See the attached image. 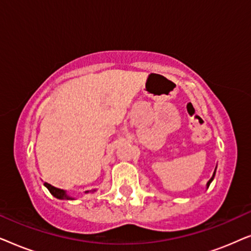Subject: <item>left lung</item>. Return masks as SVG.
Returning a JSON list of instances; mask_svg holds the SVG:
<instances>
[{"label": "left lung", "mask_w": 251, "mask_h": 251, "mask_svg": "<svg viewBox=\"0 0 251 251\" xmlns=\"http://www.w3.org/2000/svg\"><path fill=\"white\" fill-rule=\"evenodd\" d=\"M216 169H217V167H216ZM216 169H215V171H214V174H212V177L210 178V179H209V181H208V183H207V188L209 187V185L211 184V181L214 180V178H215V175H216Z\"/></svg>", "instance_id": "1"}]
</instances>
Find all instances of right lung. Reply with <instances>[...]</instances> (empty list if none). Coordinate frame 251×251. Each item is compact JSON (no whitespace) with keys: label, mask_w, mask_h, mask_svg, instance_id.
Segmentation results:
<instances>
[{"label":"right lung","mask_w":251,"mask_h":251,"mask_svg":"<svg viewBox=\"0 0 251 251\" xmlns=\"http://www.w3.org/2000/svg\"><path fill=\"white\" fill-rule=\"evenodd\" d=\"M44 186H46L48 190H49L50 193L52 194L54 198L59 199V200H75L73 197H70V195L66 193V191H65V190H61V188H57V187H54V186H52V185H50L48 183H44ZM95 191L96 190L85 191L84 193H90V192H91V193H94Z\"/></svg>","instance_id":"add662e5"}]
</instances>
